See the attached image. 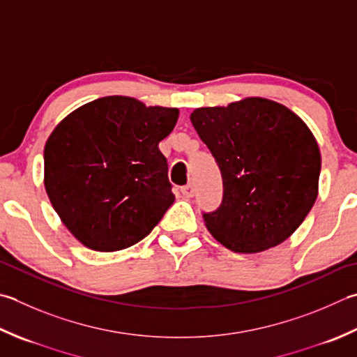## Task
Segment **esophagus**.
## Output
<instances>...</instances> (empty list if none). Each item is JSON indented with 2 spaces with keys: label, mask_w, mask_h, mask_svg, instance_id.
<instances>
[{
  "label": "esophagus",
  "mask_w": 357,
  "mask_h": 357,
  "mask_svg": "<svg viewBox=\"0 0 357 357\" xmlns=\"http://www.w3.org/2000/svg\"><path fill=\"white\" fill-rule=\"evenodd\" d=\"M181 192H183V195L185 198H192L193 193H195V187L192 184H187L184 185L183 188H181Z\"/></svg>",
  "instance_id": "34e87169"
}]
</instances>
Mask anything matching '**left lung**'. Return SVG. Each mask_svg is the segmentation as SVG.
<instances>
[{
    "mask_svg": "<svg viewBox=\"0 0 357 357\" xmlns=\"http://www.w3.org/2000/svg\"><path fill=\"white\" fill-rule=\"evenodd\" d=\"M190 121L225 187L221 206L202 215L213 238L238 254L288 240L319 195L322 159L308 125L264 97L197 108Z\"/></svg>",
    "mask_w": 357,
    "mask_h": 357,
    "instance_id": "1",
    "label": "left lung"
}]
</instances>
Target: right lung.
<instances>
[{"mask_svg":"<svg viewBox=\"0 0 357 357\" xmlns=\"http://www.w3.org/2000/svg\"><path fill=\"white\" fill-rule=\"evenodd\" d=\"M178 108L125 96L82 105L45 145V188L63 225L83 246L114 252L139 243L173 201L159 142Z\"/></svg>","mask_w":357,"mask_h":357,"instance_id":"right-lung-1","label":"right lung"}]
</instances>
